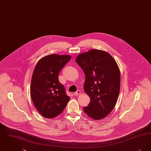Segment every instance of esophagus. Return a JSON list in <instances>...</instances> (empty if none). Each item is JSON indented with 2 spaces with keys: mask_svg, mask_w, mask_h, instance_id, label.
Returning a JSON list of instances; mask_svg holds the SVG:
<instances>
[{
  "mask_svg": "<svg viewBox=\"0 0 151 151\" xmlns=\"http://www.w3.org/2000/svg\"><path fill=\"white\" fill-rule=\"evenodd\" d=\"M80 93H81V91H77L74 93V95H75V96H78V95H79Z\"/></svg>",
  "mask_w": 151,
  "mask_h": 151,
  "instance_id": "esophagus-1",
  "label": "esophagus"
}]
</instances>
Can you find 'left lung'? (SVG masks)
<instances>
[{
	"instance_id": "8db88e82",
	"label": "left lung",
	"mask_w": 151,
	"mask_h": 151,
	"mask_svg": "<svg viewBox=\"0 0 151 151\" xmlns=\"http://www.w3.org/2000/svg\"><path fill=\"white\" fill-rule=\"evenodd\" d=\"M76 62L84 72V90L91 99L83 110L93 119H102L111 113L118 98L121 86L119 67L109 53L97 49L79 54Z\"/></svg>"
}]
</instances>
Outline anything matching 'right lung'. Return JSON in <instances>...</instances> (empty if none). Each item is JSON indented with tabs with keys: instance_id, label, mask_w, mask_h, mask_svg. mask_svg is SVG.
<instances>
[{
	"instance_id": "obj_1",
	"label": "right lung",
	"mask_w": 151,
	"mask_h": 151,
	"mask_svg": "<svg viewBox=\"0 0 151 151\" xmlns=\"http://www.w3.org/2000/svg\"><path fill=\"white\" fill-rule=\"evenodd\" d=\"M71 57L52 54L42 58L33 72L30 96L33 104L43 117L53 118L62 113L70 97L66 95L58 75Z\"/></svg>"
}]
</instances>
